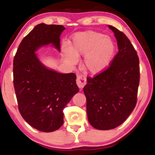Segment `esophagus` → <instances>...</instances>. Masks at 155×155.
<instances>
[{"label": "esophagus", "mask_w": 155, "mask_h": 155, "mask_svg": "<svg viewBox=\"0 0 155 155\" xmlns=\"http://www.w3.org/2000/svg\"><path fill=\"white\" fill-rule=\"evenodd\" d=\"M77 85L78 87H79L80 89H83L84 87H85V85L86 84L85 78L83 77V76L78 75L77 79Z\"/></svg>", "instance_id": "obj_1"}]
</instances>
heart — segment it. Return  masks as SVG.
Instances as JSON below:
<instances>
[{
    "instance_id": "obj_1",
    "label": "heart",
    "mask_w": 155,
    "mask_h": 155,
    "mask_svg": "<svg viewBox=\"0 0 155 155\" xmlns=\"http://www.w3.org/2000/svg\"><path fill=\"white\" fill-rule=\"evenodd\" d=\"M63 53L66 61L74 65L78 57L84 56L83 66L91 74L97 75L106 70L114 58L115 46L108 35L94 31L76 33L70 46H63Z\"/></svg>"
}]
</instances>
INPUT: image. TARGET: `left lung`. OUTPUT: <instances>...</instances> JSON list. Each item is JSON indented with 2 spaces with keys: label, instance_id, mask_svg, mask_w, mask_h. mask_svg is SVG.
I'll return each instance as SVG.
<instances>
[{
  "label": "left lung",
  "instance_id": "obj_1",
  "mask_svg": "<svg viewBox=\"0 0 155 155\" xmlns=\"http://www.w3.org/2000/svg\"><path fill=\"white\" fill-rule=\"evenodd\" d=\"M117 40L118 52L111 65L83 88L87 99V118L98 130H110L122 124L137 103L140 61L134 47L125 34L108 25Z\"/></svg>",
  "mask_w": 155,
  "mask_h": 155
}]
</instances>
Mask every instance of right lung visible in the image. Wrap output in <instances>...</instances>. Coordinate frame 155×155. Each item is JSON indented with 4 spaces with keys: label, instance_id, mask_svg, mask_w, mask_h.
<instances>
[{
    "label": "right lung",
    "instance_id": "right-lung-1",
    "mask_svg": "<svg viewBox=\"0 0 155 155\" xmlns=\"http://www.w3.org/2000/svg\"><path fill=\"white\" fill-rule=\"evenodd\" d=\"M62 25L41 23L21 41L14 59V85L18 109L28 124L52 132L64 124L63 110L79 89L74 73L63 74L46 66L36 54L51 45L60 51Z\"/></svg>",
    "mask_w": 155,
    "mask_h": 155
}]
</instances>
